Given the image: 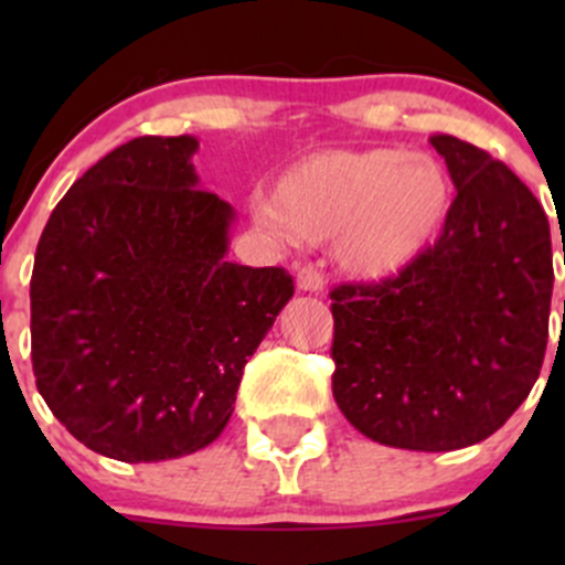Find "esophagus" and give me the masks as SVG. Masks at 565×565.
I'll return each instance as SVG.
<instances>
[{"label": "esophagus", "instance_id": "esophagus-1", "mask_svg": "<svg viewBox=\"0 0 565 565\" xmlns=\"http://www.w3.org/2000/svg\"><path fill=\"white\" fill-rule=\"evenodd\" d=\"M295 281H298V289H303V292H322V289H324L322 273H319L317 267H311V265L300 267L298 278H295Z\"/></svg>", "mask_w": 565, "mask_h": 565}]
</instances>
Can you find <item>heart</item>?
<instances>
[{
    "label": "heart",
    "instance_id": "1",
    "mask_svg": "<svg viewBox=\"0 0 565 565\" xmlns=\"http://www.w3.org/2000/svg\"><path fill=\"white\" fill-rule=\"evenodd\" d=\"M451 199V177L429 152L322 150L278 177L276 193H256L254 215L284 241L335 237L341 267L388 278L437 241Z\"/></svg>",
    "mask_w": 565,
    "mask_h": 565
}]
</instances>
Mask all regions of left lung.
<instances>
[{"label": "left lung", "mask_w": 565, "mask_h": 565, "mask_svg": "<svg viewBox=\"0 0 565 565\" xmlns=\"http://www.w3.org/2000/svg\"><path fill=\"white\" fill-rule=\"evenodd\" d=\"M431 147L457 185L446 226L398 276L330 292V358L335 404L361 435L457 451L494 435L539 380L555 273L525 182L457 136Z\"/></svg>", "instance_id": "8db88e82"}]
</instances>
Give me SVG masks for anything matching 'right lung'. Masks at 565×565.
<instances>
[{
  "label": "right lung",
  "mask_w": 565,
  "mask_h": 565,
  "mask_svg": "<svg viewBox=\"0 0 565 565\" xmlns=\"http://www.w3.org/2000/svg\"><path fill=\"white\" fill-rule=\"evenodd\" d=\"M193 136H139L51 213L30 281L32 369L62 426L108 459L161 461L230 424L243 369L295 295L226 262L235 210L199 188Z\"/></svg>",
  "instance_id": "obj_1"
}]
</instances>
